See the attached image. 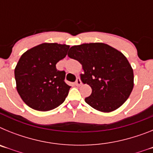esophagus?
I'll return each mask as SVG.
<instances>
[{"label": "esophagus", "instance_id": "34e87169", "mask_svg": "<svg viewBox=\"0 0 153 153\" xmlns=\"http://www.w3.org/2000/svg\"><path fill=\"white\" fill-rule=\"evenodd\" d=\"M81 84H82V82H81L80 79H79V78H77V79H76V82H75V85H76V86H79Z\"/></svg>", "mask_w": 153, "mask_h": 153}]
</instances>
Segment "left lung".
I'll return each instance as SVG.
<instances>
[{
    "label": "left lung",
    "instance_id": "8db88e82",
    "mask_svg": "<svg viewBox=\"0 0 153 153\" xmlns=\"http://www.w3.org/2000/svg\"><path fill=\"white\" fill-rule=\"evenodd\" d=\"M69 57L82 64L80 79L92 88L85 102L103 113L114 111L129 98L134 86L133 70L120 51L103 43L73 46Z\"/></svg>",
    "mask_w": 153,
    "mask_h": 153
}]
</instances>
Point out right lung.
I'll return each mask as SVG.
<instances>
[{
	"label": "right lung",
	"instance_id": "add662e5",
	"mask_svg": "<svg viewBox=\"0 0 153 153\" xmlns=\"http://www.w3.org/2000/svg\"><path fill=\"white\" fill-rule=\"evenodd\" d=\"M70 46L56 43L39 44L23 53L14 70L17 90L32 109L49 111L64 102L70 86L65 71L56 64L67 56Z\"/></svg>",
	"mask_w": 153,
	"mask_h": 153
}]
</instances>
